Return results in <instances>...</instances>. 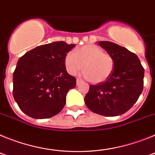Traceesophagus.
I'll return each mask as SVG.
<instances>
[{
  "label": "esophagus",
  "instance_id": "34e87169",
  "mask_svg": "<svg viewBox=\"0 0 155 155\" xmlns=\"http://www.w3.org/2000/svg\"><path fill=\"white\" fill-rule=\"evenodd\" d=\"M76 82H77V85H78V84H80V83H81L82 82V81L81 80V79H77V81H76Z\"/></svg>",
  "mask_w": 155,
  "mask_h": 155
}]
</instances>
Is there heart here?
<instances>
[{
    "label": "heart",
    "mask_w": 155,
    "mask_h": 155,
    "mask_svg": "<svg viewBox=\"0 0 155 155\" xmlns=\"http://www.w3.org/2000/svg\"><path fill=\"white\" fill-rule=\"evenodd\" d=\"M114 59L95 45H86L74 52H70L64 57V66L68 73L74 75L83 68L84 76L91 83L105 81L114 69Z\"/></svg>",
    "instance_id": "heart-1"
}]
</instances>
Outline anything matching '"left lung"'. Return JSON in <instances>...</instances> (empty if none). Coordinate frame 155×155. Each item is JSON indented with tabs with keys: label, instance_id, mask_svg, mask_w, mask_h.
Returning <instances> with one entry per match:
<instances>
[{
	"label": "left lung",
	"instance_id": "left-lung-1",
	"mask_svg": "<svg viewBox=\"0 0 155 155\" xmlns=\"http://www.w3.org/2000/svg\"><path fill=\"white\" fill-rule=\"evenodd\" d=\"M114 59V69L102 83L91 84L84 97L87 107L104 116L124 114L136 103L143 87L144 69L135 53L108 41L98 42Z\"/></svg>",
	"mask_w": 155,
	"mask_h": 155
}]
</instances>
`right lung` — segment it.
<instances>
[{"mask_svg": "<svg viewBox=\"0 0 155 155\" xmlns=\"http://www.w3.org/2000/svg\"><path fill=\"white\" fill-rule=\"evenodd\" d=\"M74 46L54 42L20 57L13 74V96L25 114L48 119L62 110L67 93L76 86V78L64 66V57Z\"/></svg>", "mask_w": 155, "mask_h": 155, "instance_id": "obj_1", "label": "right lung"}]
</instances>
